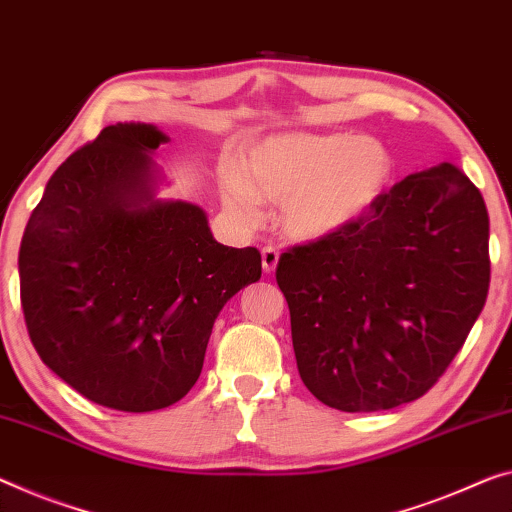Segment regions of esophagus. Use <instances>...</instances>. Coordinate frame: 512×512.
<instances>
[{"instance_id":"obj_1","label":"esophagus","mask_w":512,"mask_h":512,"mask_svg":"<svg viewBox=\"0 0 512 512\" xmlns=\"http://www.w3.org/2000/svg\"><path fill=\"white\" fill-rule=\"evenodd\" d=\"M261 256H263V270L265 272H274V267H277V263H279V249L272 247V245H267V247H263Z\"/></svg>"}]
</instances>
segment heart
I'll use <instances>...</instances> for the list:
<instances>
[{
	"label": "heart",
	"mask_w": 512,
	"mask_h": 512,
	"mask_svg": "<svg viewBox=\"0 0 512 512\" xmlns=\"http://www.w3.org/2000/svg\"><path fill=\"white\" fill-rule=\"evenodd\" d=\"M240 173L224 176V203L245 222L261 217V201L283 203L293 238L316 240L355 224L387 192L389 148L373 137L281 135L242 155Z\"/></svg>",
	"instance_id": "b5f03b06"
}]
</instances>
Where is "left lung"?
Listing matches in <instances>:
<instances>
[{"mask_svg":"<svg viewBox=\"0 0 512 512\" xmlns=\"http://www.w3.org/2000/svg\"><path fill=\"white\" fill-rule=\"evenodd\" d=\"M490 219L451 162L407 176L345 229L279 256L297 371L341 412H380L435 387L481 316Z\"/></svg>","mask_w":512,"mask_h":512,"instance_id":"left-lung-1","label":"left lung"}]
</instances>
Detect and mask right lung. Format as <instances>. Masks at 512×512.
I'll return each instance as SVG.
<instances>
[{"label": "right lung", "instance_id": "add662e5", "mask_svg": "<svg viewBox=\"0 0 512 512\" xmlns=\"http://www.w3.org/2000/svg\"><path fill=\"white\" fill-rule=\"evenodd\" d=\"M151 123L107 125L47 180L20 245V302L50 371L109 410L153 412L199 380L222 306L261 279L206 212L155 201Z\"/></svg>", "mask_w": 512, "mask_h": 512}]
</instances>
